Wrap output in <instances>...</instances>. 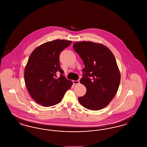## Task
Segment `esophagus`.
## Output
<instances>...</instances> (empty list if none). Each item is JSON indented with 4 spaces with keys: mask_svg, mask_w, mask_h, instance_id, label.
<instances>
[{
    "mask_svg": "<svg viewBox=\"0 0 147 147\" xmlns=\"http://www.w3.org/2000/svg\"><path fill=\"white\" fill-rule=\"evenodd\" d=\"M73 82V83L74 84H79L80 83V81H78V80H77V81H72Z\"/></svg>",
    "mask_w": 147,
    "mask_h": 147,
    "instance_id": "1",
    "label": "esophagus"
}]
</instances>
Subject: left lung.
Returning a JSON list of instances; mask_svg holds the SVG:
<instances>
[{
    "label": "left lung",
    "instance_id": "obj_1",
    "mask_svg": "<svg viewBox=\"0 0 147 147\" xmlns=\"http://www.w3.org/2000/svg\"><path fill=\"white\" fill-rule=\"evenodd\" d=\"M73 48L85 66L80 82L87 92L78 97L79 102L92 110L105 108L114 97L120 83V73L114 54L105 45L89 41L76 42Z\"/></svg>",
    "mask_w": 147,
    "mask_h": 147
}]
</instances>
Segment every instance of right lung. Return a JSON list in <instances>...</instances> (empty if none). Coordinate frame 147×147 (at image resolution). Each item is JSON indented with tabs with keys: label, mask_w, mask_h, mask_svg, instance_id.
Returning <instances> with one entry per match:
<instances>
[{
	"label": "right lung",
	"mask_w": 147,
	"mask_h": 147,
	"mask_svg": "<svg viewBox=\"0 0 147 147\" xmlns=\"http://www.w3.org/2000/svg\"><path fill=\"white\" fill-rule=\"evenodd\" d=\"M70 40L56 39L36 48L31 54L26 66V86L34 101L45 107L60 102L72 82L63 75L59 55L71 44ZM60 72L57 78L56 74Z\"/></svg>",
	"instance_id": "1"
}]
</instances>
